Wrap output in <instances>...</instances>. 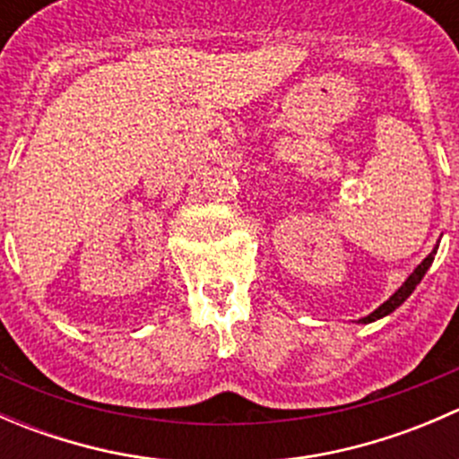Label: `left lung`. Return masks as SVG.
I'll return each instance as SVG.
<instances>
[{
  "instance_id": "obj_1",
  "label": "left lung",
  "mask_w": 459,
  "mask_h": 459,
  "mask_svg": "<svg viewBox=\"0 0 459 459\" xmlns=\"http://www.w3.org/2000/svg\"><path fill=\"white\" fill-rule=\"evenodd\" d=\"M437 247H439V244H435V248H433V251H430L429 255L424 257L422 262L418 264V268H415V271L411 273L409 277H406V281H404V284H402L400 289H397L395 293H393L391 298H388L386 302L382 304V307H377V308H375V311L371 313V316H367V317H362V319H359V324H371V322H375V319H382V317L391 316V313L395 311V308H400L402 304H404L406 299H409V295L413 293V290H415V286H418L420 281H422V277L427 275V271H429V268H430V264H433V259H435V253H437Z\"/></svg>"
}]
</instances>
